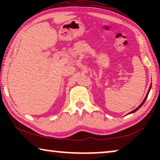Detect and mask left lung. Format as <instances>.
<instances>
[{
	"label": "left lung",
	"mask_w": 160,
	"mask_h": 160,
	"mask_svg": "<svg viewBox=\"0 0 160 160\" xmlns=\"http://www.w3.org/2000/svg\"><path fill=\"white\" fill-rule=\"evenodd\" d=\"M151 88H152V84H151V85H150V87H149V89H148V92H147V94H146V97H145V98H144V100H143V102H141V105H140V106H139L138 107V108H135V110H133L132 111H131V112H130V113H128V114H130V113H134V112H135V111H138V109H139L140 108H141V107L142 106H143V103H144V102H145V101H146V99H147V98H148V93H149V92H150V90H151Z\"/></svg>",
	"instance_id": "left-lung-1"
}]
</instances>
